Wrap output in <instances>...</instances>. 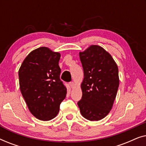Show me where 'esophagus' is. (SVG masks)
<instances>
[{
	"label": "esophagus",
	"mask_w": 146,
	"mask_h": 146,
	"mask_svg": "<svg viewBox=\"0 0 146 146\" xmlns=\"http://www.w3.org/2000/svg\"><path fill=\"white\" fill-rule=\"evenodd\" d=\"M69 84H70V86H71L72 88H73L74 87V83L73 82H70Z\"/></svg>",
	"instance_id": "1"
}]
</instances>
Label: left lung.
Wrapping results in <instances>:
<instances>
[{"label": "left lung", "mask_w": 146, "mask_h": 146, "mask_svg": "<svg viewBox=\"0 0 146 146\" xmlns=\"http://www.w3.org/2000/svg\"><path fill=\"white\" fill-rule=\"evenodd\" d=\"M84 70L82 96L78 102L81 114L98 121L108 114L119 86L118 68L111 56L100 46L92 45L79 53Z\"/></svg>", "instance_id": "left-lung-1"}]
</instances>
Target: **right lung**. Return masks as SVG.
<instances>
[{
  "label": "right lung",
  "instance_id": "1",
  "mask_svg": "<svg viewBox=\"0 0 146 146\" xmlns=\"http://www.w3.org/2000/svg\"><path fill=\"white\" fill-rule=\"evenodd\" d=\"M60 53L40 47L26 57L19 69L22 95L32 114L40 120L56 116L66 96V88L60 78Z\"/></svg>",
  "mask_w": 146,
  "mask_h": 146
}]
</instances>
